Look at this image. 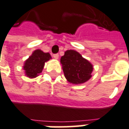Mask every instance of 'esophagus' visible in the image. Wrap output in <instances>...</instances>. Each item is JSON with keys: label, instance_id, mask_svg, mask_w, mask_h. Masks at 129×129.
Returning <instances> with one entry per match:
<instances>
[{"label": "esophagus", "instance_id": "esophagus-1", "mask_svg": "<svg viewBox=\"0 0 129 129\" xmlns=\"http://www.w3.org/2000/svg\"><path fill=\"white\" fill-rule=\"evenodd\" d=\"M53 57L55 58V59H58V57H59V56H58V54H54V55H53Z\"/></svg>", "mask_w": 129, "mask_h": 129}]
</instances>
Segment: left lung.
Returning a JSON list of instances; mask_svg holds the SVG:
<instances>
[{"label":"left lung","mask_w":129,"mask_h":129,"mask_svg":"<svg viewBox=\"0 0 129 129\" xmlns=\"http://www.w3.org/2000/svg\"><path fill=\"white\" fill-rule=\"evenodd\" d=\"M62 69L67 81L73 84H81L91 77L93 65L75 50H67L61 58Z\"/></svg>","instance_id":"8db88e82"}]
</instances>
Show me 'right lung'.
Returning a JSON list of instances; mask_svg holds the SVG:
<instances>
[{
	"mask_svg": "<svg viewBox=\"0 0 129 129\" xmlns=\"http://www.w3.org/2000/svg\"><path fill=\"white\" fill-rule=\"evenodd\" d=\"M52 58L48 52H43L41 49L33 51L32 54L24 61L23 69L26 76L29 78H35L42 73L45 63Z\"/></svg>",
	"mask_w": 129,
	"mask_h": 129,
	"instance_id": "obj_1",
	"label": "right lung"
}]
</instances>
